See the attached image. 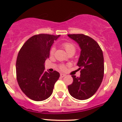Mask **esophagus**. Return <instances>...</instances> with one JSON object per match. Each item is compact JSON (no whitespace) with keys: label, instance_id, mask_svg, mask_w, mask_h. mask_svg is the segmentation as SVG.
<instances>
[{"label":"esophagus","instance_id":"esophagus-1","mask_svg":"<svg viewBox=\"0 0 122 122\" xmlns=\"http://www.w3.org/2000/svg\"><path fill=\"white\" fill-rule=\"evenodd\" d=\"M66 76V75L65 74H64V73H61V74H60V76H61V77H64V76Z\"/></svg>","mask_w":122,"mask_h":122}]
</instances>
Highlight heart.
<instances>
[{
    "label": "heart",
    "mask_w": 122,
    "mask_h": 122,
    "mask_svg": "<svg viewBox=\"0 0 122 122\" xmlns=\"http://www.w3.org/2000/svg\"><path fill=\"white\" fill-rule=\"evenodd\" d=\"M62 47L65 49L66 51H67V53L68 54H73L75 53L76 51V47L73 44V43L70 42H63L62 44ZM55 47H52L50 49V55H53L55 53ZM60 69L62 71H64L66 69V66L64 64H61L60 66Z\"/></svg>",
    "instance_id": "obj_1"
}]
</instances>
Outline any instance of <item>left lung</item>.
<instances>
[{"label":"left lung","instance_id":"obj_1","mask_svg":"<svg viewBox=\"0 0 122 122\" xmlns=\"http://www.w3.org/2000/svg\"><path fill=\"white\" fill-rule=\"evenodd\" d=\"M78 44L81 49L77 66L80 76L72 75L73 83L68 86L71 95L83 100L94 95L99 88L104 76V58L98 43L91 37L83 34L67 35Z\"/></svg>","mask_w":122,"mask_h":122}]
</instances>
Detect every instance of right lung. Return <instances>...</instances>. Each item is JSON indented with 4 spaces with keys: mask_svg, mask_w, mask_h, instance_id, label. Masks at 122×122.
Instances as JSON below:
<instances>
[{
    "mask_svg": "<svg viewBox=\"0 0 122 122\" xmlns=\"http://www.w3.org/2000/svg\"><path fill=\"white\" fill-rule=\"evenodd\" d=\"M60 35L39 34L28 39L19 51L16 60V78L19 86L28 98L35 101L48 98L53 92L60 73L44 71L51 46Z\"/></svg>",
    "mask_w": 122,
    "mask_h": 122,
    "instance_id": "add662e5",
    "label": "right lung"
}]
</instances>
